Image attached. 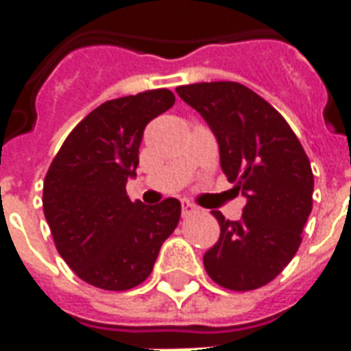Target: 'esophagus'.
Instances as JSON below:
<instances>
[{
    "label": "esophagus",
    "instance_id": "obj_1",
    "mask_svg": "<svg viewBox=\"0 0 351 351\" xmlns=\"http://www.w3.org/2000/svg\"><path fill=\"white\" fill-rule=\"evenodd\" d=\"M180 205H182V216H184V218H188V216H191V214L195 213V206L191 205L188 199H182V201H180Z\"/></svg>",
    "mask_w": 351,
    "mask_h": 351
}]
</instances>
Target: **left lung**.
<instances>
[{
  "label": "left lung",
  "mask_w": 351,
  "mask_h": 351,
  "mask_svg": "<svg viewBox=\"0 0 351 351\" xmlns=\"http://www.w3.org/2000/svg\"><path fill=\"white\" fill-rule=\"evenodd\" d=\"M176 93L205 118L220 146L221 171L246 197L239 221L213 213L220 239L203 256L206 272L226 289H258L301 246L314 191L308 156L284 116L250 88L197 82Z\"/></svg>",
  "instance_id": "1"
}]
</instances>
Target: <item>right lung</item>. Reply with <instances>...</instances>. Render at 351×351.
<instances>
[{
  "mask_svg": "<svg viewBox=\"0 0 351 351\" xmlns=\"http://www.w3.org/2000/svg\"><path fill=\"white\" fill-rule=\"evenodd\" d=\"M175 105L165 88L110 99L69 133L43 186V208L60 256L88 284L138 286L180 220V201L146 206L125 193L137 175L146 123Z\"/></svg>",
  "mask_w": 351,
  "mask_h": 351,
  "instance_id": "1",
  "label": "right lung"
}]
</instances>
